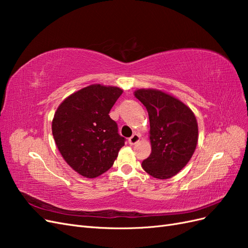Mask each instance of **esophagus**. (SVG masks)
<instances>
[{
  "label": "esophagus",
  "mask_w": 248,
  "mask_h": 248,
  "mask_svg": "<svg viewBox=\"0 0 248 248\" xmlns=\"http://www.w3.org/2000/svg\"><path fill=\"white\" fill-rule=\"evenodd\" d=\"M140 134H139V133H134L131 138H129L128 141H129L130 145H136L137 142L140 141Z\"/></svg>",
  "instance_id": "1"
}]
</instances>
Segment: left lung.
<instances>
[{
  "label": "left lung",
  "mask_w": 248,
  "mask_h": 248,
  "mask_svg": "<svg viewBox=\"0 0 248 248\" xmlns=\"http://www.w3.org/2000/svg\"><path fill=\"white\" fill-rule=\"evenodd\" d=\"M134 96L148 110L151 154L142 169L156 179L177 175L192 157L198 145L197 118L189 107L157 89H138Z\"/></svg>",
  "instance_id": "obj_1"
}]
</instances>
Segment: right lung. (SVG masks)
I'll return each mask as SVG.
<instances>
[{
	"mask_svg": "<svg viewBox=\"0 0 248 248\" xmlns=\"http://www.w3.org/2000/svg\"><path fill=\"white\" fill-rule=\"evenodd\" d=\"M123 93L118 87L90 85L58 107L51 122L57 148L67 164L82 177L96 178L111 168L125 139L109 110Z\"/></svg>",
	"mask_w": 248,
	"mask_h": 248,
	"instance_id": "add662e5",
	"label": "right lung"
}]
</instances>
